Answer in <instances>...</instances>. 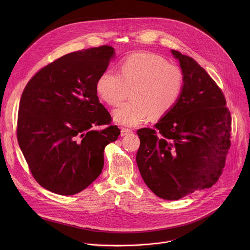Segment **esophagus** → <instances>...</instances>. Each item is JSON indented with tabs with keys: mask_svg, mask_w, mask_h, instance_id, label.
Segmentation results:
<instances>
[{
	"mask_svg": "<svg viewBox=\"0 0 250 250\" xmlns=\"http://www.w3.org/2000/svg\"><path fill=\"white\" fill-rule=\"evenodd\" d=\"M133 133V130L131 129H128V128H122L121 129V136L124 137V136H127L129 134H132Z\"/></svg>",
	"mask_w": 250,
	"mask_h": 250,
	"instance_id": "esophagus-1",
	"label": "esophagus"
}]
</instances>
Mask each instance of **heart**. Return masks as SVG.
<instances>
[{"label":"heart","mask_w":250,"mask_h":250,"mask_svg":"<svg viewBox=\"0 0 250 250\" xmlns=\"http://www.w3.org/2000/svg\"><path fill=\"white\" fill-rule=\"evenodd\" d=\"M185 77L177 64L162 56L139 52L125 58L119 74L103 72L96 82L99 97L111 107H117L131 91V102L113 112L114 120L124 126H138L151 114L160 118L168 113L181 97Z\"/></svg>","instance_id":"heart-1"}]
</instances>
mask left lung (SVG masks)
<instances>
[{
  "label": "left lung",
  "mask_w": 250,
  "mask_h": 250,
  "mask_svg": "<svg viewBox=\"0 0 250 250\" xmlns=\"http://www.w3.org/2000/svg\"><path fill=\"white\" fill-rule=\"evenodd\" d=\"M185 77L177 104L154 128L137 131V164L159 197L178 200L214 185L231 146V113L216 83L192 58L171 51Z\"/></svg>",
  "instance_id": "left-lung-1"
}]
</instances>
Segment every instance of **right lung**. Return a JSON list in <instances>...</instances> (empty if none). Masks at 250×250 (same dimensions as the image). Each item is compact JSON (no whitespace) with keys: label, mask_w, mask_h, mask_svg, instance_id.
<instances>
[{"label":"right lung","mask_w":250,"mask_h":250,"mask_svg":"<svg viewBox=\"0 0 250 250\" xmlns=\"http://www.w3.org/2000/svg\"><path fill=\"white\" fill-rule=\"evenodd\" d=\"M113 55L103 45L62 56L36 72L22 93L18 143L34 178L52 192L86 188L102 172L106 145L120 135L96 91Z\"/></svg>","instance_id":"obj_1"}]
</instances>
